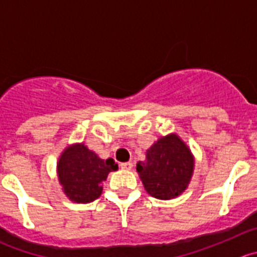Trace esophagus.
<instances>
[{
    "instance_id": "34e87169",
    "label": "esophagus",
    "mask_w": 257,
    "mask_h": 257,
    "mask_svg": "<svg viewBox=\"0 0 257 257\" xmlns=\"http://www.w3.org/2000/svg\"><path fill=\"white\" fill-rule=\"evenodd\" d=\"M120 168H123V169H132L133 168V164L131 163V162H124V163H120Z\"/></svg>"
}]
</instances>
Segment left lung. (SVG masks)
<instances>
[{"mask_svg":"<svg viewBox=\"0 0 257 257\" xmlns=\"http://www.w3.org/2000/svg\"><path fill=\"white\" fill-rule=\"evenodd\" d=\"M195 158L177 134L159 138L146 153V161L137 163V172L149 195L171 200L184 192L191 181Z\"/></svg>","mask_w":257,"mask_h":257,"instance_id":"1","label":"left lung"}]
</instances>
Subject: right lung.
<instances>
[{"label":"right lung","instance_id":"1","mask_svg":"<svg viewBox=\"0 0 257 257\" xmlns=\"http://www.w3.org/2000/svg\"><path fill=\"white\" fill-rule=\"evenodd\" d=\"M114 159H101L84 143L69 146L57 162V176L62 191L76 203H89L100 197L109 172L116 171Z\"/></svg>","mask_w":257,"mask_h":257}]
</instances>
